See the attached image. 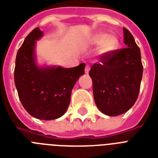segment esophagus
<instances>
[{
  "label": "esophagus",
  "mask_w": 158,
  "mask_h": 158,
  "mask_svg": "<svg viewBox=\"0 0 158 158\" xmlns=\"http://www.w3.org/2000/svg\"><path fill=\"white\" fill-rule=\"evenodd\" d=\"M89 70H90V66H89V65H87V66H86V67H85V73H86V74H88Z\"/></svg>",
  "instance_id": "1"
}]
</instances>
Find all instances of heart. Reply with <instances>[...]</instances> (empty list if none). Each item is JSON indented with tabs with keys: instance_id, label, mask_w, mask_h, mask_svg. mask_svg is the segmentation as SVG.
Listing matches in <instances>:
<instances>
[{
	"instance_id": "b5f03b06",
	"label": "heart",
	"mask_w": 158,
	"mask_h": 158,
	"mask_svg": "<svg viewBox=\"0 0 158 158\" xmlns=\"http://www.w3.org/2000/svg\"><path fill=\"white\" fill-rule=\"evenodd\" d=\"M89 44L92 45L98 46V54L106 56L118 48L119 44L118 39L114 35H108L105 32L96 33L89 40Z\"/></svg>"
}]
</instances>
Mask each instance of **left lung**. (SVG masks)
<instances>
[{"label":"left lung","instance_id":"8db88e82","mask_svg":"<svg viewBox=\"0 0 158 158\" xmlns=\"http://www.w3.org/2000/svg\"><path fill=\"white\" fill-rule=\"evenodd\" d=\"M123 35L127 48L101 56V63H95L89 71L95 103L108 116L124 114L134 106L143 75L140 50L125 27Z\"/></svg>","mask_w":158,"mask_h":158}]
</instances>
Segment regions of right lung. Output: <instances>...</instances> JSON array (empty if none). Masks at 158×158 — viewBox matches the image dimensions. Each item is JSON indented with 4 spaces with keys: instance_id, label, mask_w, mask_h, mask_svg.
<instances>
[{
    "instance_id": "obj_1",
    "label": "right lung",
    "mask_w": 158,
    "mask_h": 158,
    "mask_svg": "<svg viewBox=\"0 0 158 158\" xmlns=\"http://www.w3.org/2000/svg\"><path fill=\"white\" fill-rule=\"evenodd\" d=\"M43 35L36 27L24 40L17 52L15 83L22 105L29 114L52 120L66 113L72 88L84 75L85 63L72 68L38 66L35 47Z\"/></svg>"
}]
</instances>
